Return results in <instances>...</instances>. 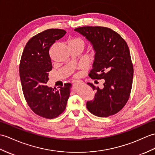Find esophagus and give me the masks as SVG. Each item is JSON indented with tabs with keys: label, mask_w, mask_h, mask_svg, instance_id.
Listing matches in <instances>:
<instances>
[{
	"label": "esophagus",
	"mask_w": 155,
	"mask_h": 155,
	"mask_svg": "<svg viewBox=\"0 0 155 155\" xmlns=\"http://www.w3.org/2000/svg\"><path fill=\"white\" fill-rule=\"evenodd\" d=\"M82 82V81H75L74 82V84H78V83H81Z\"/></svg>",
	"instance_id": "1"
}]
</instances>
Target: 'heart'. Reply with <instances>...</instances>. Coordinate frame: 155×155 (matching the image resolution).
I'll list each match as a JSON object with an SVG mask.
<instances>
[{"label":"heart","instance_id":"obj_1","mask_svg":"<svg viewBox=\"0 0 155 155\" xmlns=\"http://www.w3.org/2000/svg\"><path fill=\"white\" fill-rule=\"evenodd\" d=\"M82 44L83 46H84V41L82 39V38H78V37H77V38H74L71 39V40L70 41V43L69 44ZM96 55V52L94 51L92 53V56L93 57H94ZM78 73H77L76 74H75V76L77 77L78 76Z\"/></svg>","mask_w":155,"mask_h":155}]
</instances>
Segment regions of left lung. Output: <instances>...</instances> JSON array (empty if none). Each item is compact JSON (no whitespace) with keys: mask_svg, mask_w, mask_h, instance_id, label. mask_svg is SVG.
Listing matches in <instances>:
<instances>
[{"mask_svg":"<svg viewBox=\"0 0 155 155\" xmlns=\"http://www.w3.org/2000/svg\"><path fill=\"white\" fill-rule=\"evenodd\" d=\"M91 43L96 51L92 79H104L102 89L88 84L96 91L94 100L86 102L91 114L108 117L119 112L129 98L134 77V66L126 41L111 29L84 26L74 29Z\"/></svg>","mask_w":155,"mask_h":155,"instance_id":"left-lung-1","label":"left lung"}]
</instances>
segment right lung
Listing matches in <instances>:
<instances>
[{"label": "right lung", "instance_id": "obj_1", "mask_svg": "<svg viewBox=\"0 0 155 155\" xmlns=\"http://www.w3.org/2000/svg\"><path fill=\"white\" fill-rule=\"evenodd\" d=\"M66 31L48 29L32 37L25 46L20 63V77L25 100L34 112L46 119L58 117L66 108L71 83L59 89L47 86L52 69L49 49Z\"/></svg>", "mask_w": 155, "mask_h": 155}]
</instances>
